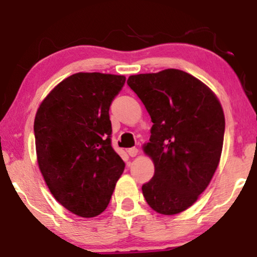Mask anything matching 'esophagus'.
Masks as SVG:
<instances>
[{"instance_id":"1","label":"esophagus","mask_w":257,"mask_h":257,"mask_svg":"<svg viewBox=\"0 0 257 257\" xmlns=\"http://www.w3.org/2000/svg\"><path fill=\"white\" fill-rule=\"evenodd\" d=\"M126 152H128V155L131 156V157H135V156L138 155V149L137 147H131V149L126 150Z\"/></svg>"}]
</instances>
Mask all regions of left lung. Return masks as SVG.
I'll return each instance as SVG.
<instances>
[{
  "instance_id": "left-lung-1",
  "label": "left lung",
  "mask_w": 257,
  "mask_h": 257,
  "mask_svg": "<svg viewBox=\"0 0 257 257\" xmlns=\"http://www.w3.org/2000/svg\"><path fill=\"white\" fill-rule=\"evenodd\" d=\"M131 89L153 123L144 147L155 175L143 185L147 204L164 215L190 208L219 166L225 116L214 93L181 70L131 76Z\"/></svg>"
}]
</instances>
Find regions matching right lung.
Segmentation results:
<instances>
[{"instance_id": "obj_1", "label": "right lung", "mask_w": 257, "mask_h": 257, "mask_svg": "<svg viewBox=\"0 0 257 257\" xmlns=\"http://www.w3.org/2000/svg\"><path fill=\"white\" fill-rule=\"evenodd\" d=\"M124 76L79 72L48 94L35 117L37 162L64 208L94 217L107 208L124 162L111 145L110 106Z\"/></svg>"}]
</instances>
